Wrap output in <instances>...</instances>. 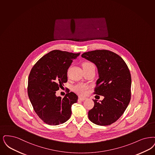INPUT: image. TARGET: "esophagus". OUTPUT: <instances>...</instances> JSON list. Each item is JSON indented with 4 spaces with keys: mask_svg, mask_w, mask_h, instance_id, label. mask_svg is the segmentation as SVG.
<instances>
[{
    "mask_svg": "<svg viewBox=\"0 0 155 155\" xmlns=\"http://www.w3.org/2000/svg\"><path fill=\"white\" fill-rule=\"evenodd\" d=\"M87 99V98H85V97H81L80 96L79 97H78V100H80V101H84L85 100Z\"/></svg>",
    "mask_w": 155,
    "mask_h": 155,
    "instance_id": "1",
    "label": "esophagus"
}]
</instances>
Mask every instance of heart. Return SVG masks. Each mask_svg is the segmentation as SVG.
<instances>
[{
    "instance_id": "1",
    "label": "heart",
    "mask_w": 155,
    "mask_h": 155,
    "mask_svg": "<svg viewBox=\"0 0 155 155\" xmlns=\"http://www.w3.org/2000/svg\"><path fill=\"white\" fill-rule=\"evenodd\" d=\"M93 66V65L89 62H85V63H83V64H82L83 67L84 66ZM87 89H88L87 86L86 85H84V84H77L74 87V89L77 93L82 94V95H84L87 93Z\"/></svg>"
}]
</instances>
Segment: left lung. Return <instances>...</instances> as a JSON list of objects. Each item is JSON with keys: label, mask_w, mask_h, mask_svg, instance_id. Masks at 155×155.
Segmentation results:
<instances>
[{"label": "left lung", "mask_w": 155, "mask_h": 155, "mask_svg": "<svg viewBox=\"0 0 155 155\" xmlns=\"http://www.w3.org/2000/svg\"><path fill=\"white\" fill-rule=\"evenodd\" d=\"M81 56L93 63L97 68L95 94L104 96L88 112L93 124L107 126L120 118L129 104L131 78L130 71L124 59L108 50H95L84 53Z\"/></svg>", "instance_id": "obj_1"}]
</instances>
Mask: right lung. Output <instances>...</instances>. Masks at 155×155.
<instances>
[{"mask_svg":"<svg viewBox=\"0 0 155 155\" xmlns=\"http://www.w3.org/2000/svg\"><path fill=\"white\" fill-rule=\"evenodd\" d=\"M80 53L54 50L40 58L31 68L28 78V93L38 117L50 125L66 122L71 115V105L77 102L73 92L63 98L56 92L68 81V70Z\"/></svg>","mask_w":155,"mask_h":155,"instance_id":"add662e5","label":"right lung"}]
</instances>
